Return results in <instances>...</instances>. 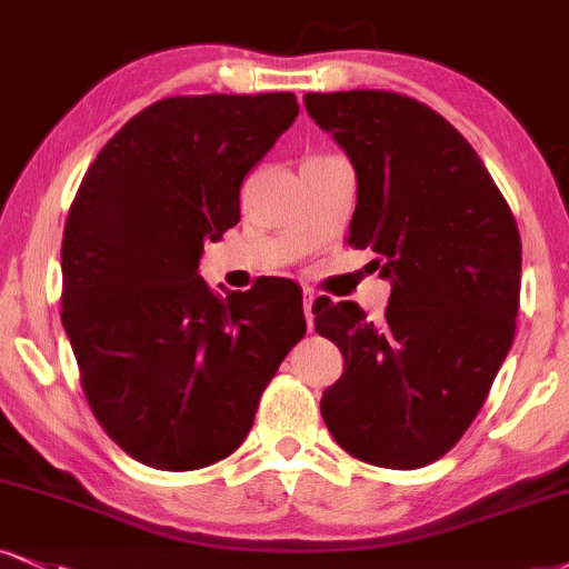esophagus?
Segmentation results:
<instances>
[{
    "mask_svg": "<svg viewBox=\"0 0 569 569\" xmlns=\"http://www.w3.org/2000/svg\"><path fill=\"white\" fill-rule=\"evenodd\" d=\"M313 306H317V292L306 290L303 292V313H306L308 329H313Z\"/></svg>",
    "mask_w": 569,
    "mask_h": 569,
    "instance_id": "1",
    "label": "esophagus"
}]
</instances>
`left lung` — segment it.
Listing matches in <instances>:
<instances>
[{
    "mask_svg": "<svg viewBox=\"0 0 569 569\" xmlns=\"http://www.w3.org/2000/svg\"><path fill=\"white\" fill-rule=\"evenodd\" d=\"M303 102L353 163L348 244L375 250L392 284L380 321L353 300L313 306L346 359L321 417L356 459L432 465L478 417L515 340L520 231L472 144L427 104L375 89Z\"/></svg>",
    "mask_w": 569,
    "mask_h": 569,
    "instance_id": "obj_1",
    "label": "left lung"
}]
</instances>
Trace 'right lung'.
Returning <instances> with one entry per match:
<instances>
[{
  "mask_svg": "<svg viewBox=\"0 0 569 569\" xmlns=\"http://www.w3.org/2000/svg\"><path fill=\"white\" fill-rule=\"evenodd\" d=\"M292 91L168 97L89 166L62 231V327L97 422L131 459L187 472L248 438L306 335L290 279L210 292L202 244L240 221V187L298 118Z\"/></svg>",
  "mask_w": 569,
  "mask_h": 569,
  "instance_id": "obj_1",
  "label": "right lung"
}]
</instances>
